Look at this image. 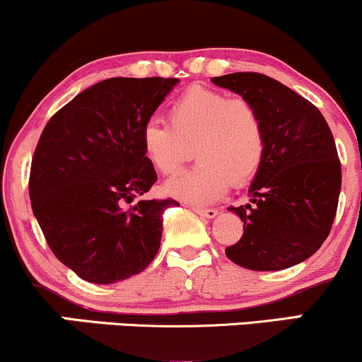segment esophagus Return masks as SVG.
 Wrapping results in <instances>:
<instances>
[{"instance_id": "obj_1", "label": "esophagus", "mask_w": 362, "mask_h": 362, "mask_svg": "<svg viewBox=\"0 0 362 362\" xmlns=\"http://www.w3.org/2000/svg\"><path fill=\"white\" fill-rule=\"evenodd\" d=\"M194 213H197L199 216H204V218L207 219H213L218 216V211L216 209H202V207H192Z\"/></svg>"}]
</instances>
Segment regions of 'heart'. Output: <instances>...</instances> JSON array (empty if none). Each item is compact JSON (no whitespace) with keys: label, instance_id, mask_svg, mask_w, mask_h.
I'll return each mask as SVG.
<instances>
[{"label":"heart","instance_id":"b5f03b06","mask_svg":"<svg viewBox=\"0 0 362 362\" xmlns=\"http://www.w3.org/2000/svg\"><path fill=\"white\" fill-rule=\"evenodd\" d=\"M168 123L149 120L143 149L161 175H175L192 156L201 163L167 182L165 192L194 204H209L243 187L259 172L265 155V129L259 110L245 98L219 91L187 90L172 103Z\"/></svg>","mask_w":362,"mask_h":362}]
</instances>
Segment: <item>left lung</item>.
<instances>
[{
  "instance_id": "left-lung-1",
  "label": "left lung",
  "mask_w": 362,
  "mask_h": 362,
  "mask_svg": "<svg viewBox=\"0 0 362 362\" xmlns=\"http://www.w3.org/2000/svg\"><path fill=\"white\" fill-rule=\"evenodd\" d=\"M211 81L252 102L265 129L250 204L230 207L243 221V236L224 253L250 271L293 267L322 247L337 213L342 168L330 127L313 103L265 74Z\"/></svg>"
}]
</instances>
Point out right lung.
<instances>
[{"label":"right lung","instance_id":"add662e5","mask_svg":"<svg viewBox=\"0 0 362 362\" xmlns=\"http://www.w3.org/2000/svg\"><path fill=\"white\" fill-rule=\"evenodd\" d=\"M177 78H109L66 103L44 127L28 192L54 255L81 279L114 284L151 264L163 213L177 201H138L156 182L143 129Z\"/></svg>","mask_w":362,"mask_h":362}]
</instances>
